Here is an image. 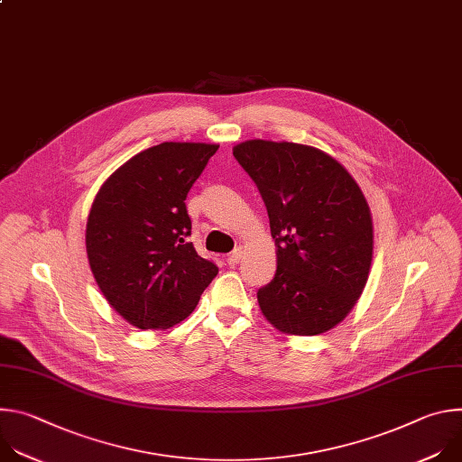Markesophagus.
Listing matches in <instances>:
<instances>
[{
	"instance_id": "34e87169",
	"label": "esophagus",
	"mask_w": 462,
	"mask_h": 462,
	"mask_svg": "<svg viewBox=\"0 0 462 462\" xmlns=\"http://www.w3.org/2000/svg\"><path fill=\"white\" fill-rule=\"evenodd\" d=\"M241 255H243V250H241V248H236L232 254H228V257H226L228 265H230V267H236L237 263L241 261Z\"/></svg>"
}]
</instances>
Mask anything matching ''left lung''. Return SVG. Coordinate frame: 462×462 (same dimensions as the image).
<instances>
[{
    "label": "left lung",
    "mask_w": 462,
    "mask_h": 462,
    "mask_svg": "<svg viewBox=\"0 0 462 462\" xmlns=\"http://www.w3.org/2000/svg\"><path fill=\"white\" fill-rule=\"evenodd\" d=\"M267 207L278 269L257 291L283 333L312 337L340 323L360 298L373 257L369 207L355 179L327 153L294 143L234 148Z\"/></svg>",
    "instance_id": "1"
}]
</instances>
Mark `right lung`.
Segmentation results:
<instances>
[{
    "mask_svg": "<svg viewBox=\"0 0 462 462\" xmlns=\"http://www.w3.org/2000/svg\"><path fill=\"white\" fill-rule=\"evenodd\" d=\"M217 144L162 143L120 166L89 212L86 248L109 305L139 328H168L217 276L193 245L186 195Z\"/></svg>",
    "mask_w": 462,
    "mask_h": 462,
    "instance_id": "obj_1",
    "label": "right lung"
}]
</instances>
